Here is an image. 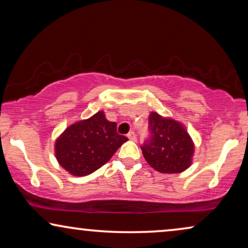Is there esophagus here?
Wrapping results in <instances>:
<instances>
[{
    "instance_id": "esophagus-1",
    "label": "esophagus",
    "mask_w": 248,
    "mask_h": 248,
    "mask_svg": "<svg viewBox=\"0 0 248 248\" xmlns=\"http://www.w3.org/2000/svg\"><path fill=\"white\" fill-rule=\"evenodd\" d=\"M127 138L130 139V140H132V141H137V134H135L133 131H131L130 133L127 134Z\"/></svg>"
}]
</instances>
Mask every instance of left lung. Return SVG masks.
Listing matches in <instances>:
<instances>
[{"mask_svg": "<svg viewBox=\"0 0 248 248\" xmlns=\"http://www.w3.org/2000/svg\"><path fill=\"white\" fill-rule=\"evenodd\" d=\"M141 150L157 171L177 174L191 166L194 144L181 123L152 111L149 116V138Z\"/></svg>", "mask_w": 248, "mask_h": 248, "instance_id": "8db88e82", "label": "left lung"}]
</instances>
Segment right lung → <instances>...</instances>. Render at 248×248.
Listing matches in <instances>:
<instances>
[{
	"instance_id": "add662e5",
	"label": "right lung",
	"mask_w": 248,
	"mask_h": 248,
	"mask_svg": "<svg viewBox=\"0 0 248 248\" xmlns=\"http://www.w3.org/2000/svg\"><path fill=\"white\" fill-rule=\"evenodd\" d=\"M115 122L98 111L66 128L55 143L57 161L74 176H86L104 166L127 138L120 135Z\"/></svg>"
}]
</instances>
